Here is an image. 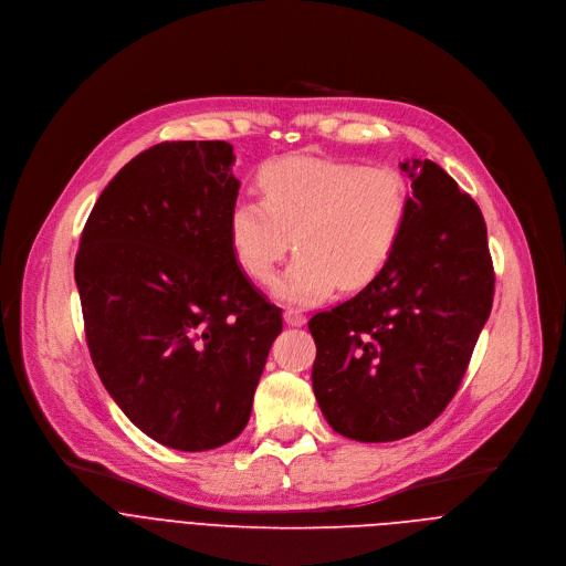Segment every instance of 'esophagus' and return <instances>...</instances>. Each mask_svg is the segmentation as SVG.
<instances>
[{
  "mask_svg": "<svg viewBox=\"0 0 566 566\" xmlns=\"http://www.w3.org/2000/svg\"><path fill=\"white\" fill-rule=\"evenodd\" d=\"M284 322H286V325H291V327H302L304 322H306V317H304V313L297 311V308H286V311H284Z\"/></svg>",
  "mask_w": 566,
  "mask_h": 566,
  "instance_id": "obj_1",
  "label": "esophagus"
}]
</instances>
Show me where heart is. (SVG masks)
I'll return each mask as SVG.
<instances>
[{"instance_id":"1","label":"heart","mask_w":566,"mask_h":566,"mask_svg":"<svg viewBox=\"0 0 566 566\" xmlns=\"http://www.w3.org/2000/svg\"><path fill=\"white\" fill-rule=\"evenodd\" d=\"M258 199H239L228 214L230 247L255 282H275L291 304L327 297L336 286L358 291L389 262L408 217V186L385 166L286 156L258 175Z\"/></svg>"}]
</instances>
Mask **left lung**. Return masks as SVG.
<instances>
[{
  "label": "left lung",
  "instance_id": "left-lung-1",
  "mask_svg": "<svg viewBox=\"0 0 566 566\" xmlns=\"http://www.w3.org/2000/svg\"><path fill=\"white\" fill-rule=\"evenodd\" d=\"M408 217L385 269L308 319L317 406L343 437L382 443L428 428L457 394L493 308L486 221L432 160H402Z\"/></svg>",
  "mask_w": 566,
  "mask_h": 566
}]
</instances>
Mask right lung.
Masks as SVG:
<instances>
[{
  "label": "right lung",
  "instance_id": "obj_1",
  "mask_svg": "<svg viewBox=\"0 0 566 566\" xmlns=\"http://www.w3.org/2000/svg\"><path fill=\"white\" fill-rule=\"evenodd\" d=\"M226 140L158 143L109 181L75 255L96 371L125 417L184 452L247 428L282 332L237 266L228 214L239 181Z\"/></svg>",
  "mask_w": 566,
  "mask_h": 566
}]
</instances>
